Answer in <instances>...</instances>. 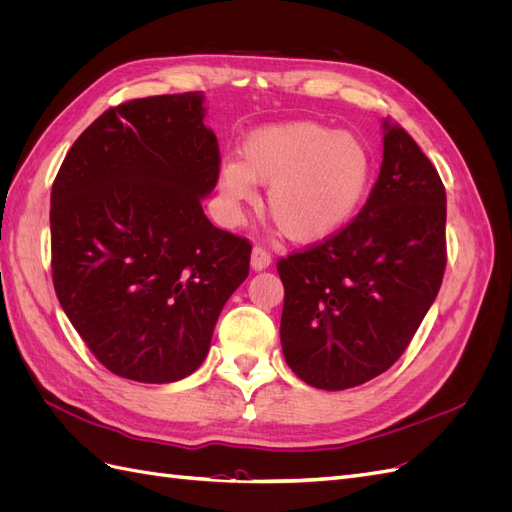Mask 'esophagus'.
Here are the masks:
<instances>
[{"instance_id": "34e87169", "label": "esophagus", "mask_w": 512, "mask_h": 512, "mask_svg": "<svg viewBox=\"0 0 512 512\" xmlns=\"http://www.w3.org/2000/svg\"><path fill=\"white\" fill-rule=\"evenodd\" d=\"M269 265H271V252L267 250V247L254 245V250H252V267L256 271H262V269H267Z\"/></svg>"}]
</instances>
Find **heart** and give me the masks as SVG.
<instances>
[{
    "mask_svg": "<svg viewBox=\"0 0 512 512\" xmlns=\"http://www.w3.org/2000/svg\"><path fill=\"white\" fill-rule=\"evenodd\" d=\"M374 158L361 136L314 121L260 128L226 162L220 190L230 207L254 198L252 181L269 183L265 209L284 235L299 243L331 237L359 211Z\"/></svg>",
    "mask_w": 512,
    "mask_h": 512,
    "instance_id": "b5f03b06",
    "label": "heart"
}]
</instances>
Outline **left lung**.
Instances as JSON below:
<instances>
[{"mask_svg": "<svg viewBox=\"0 0 512 512\" xmlns=\"http://www.w3.org/2000/svg\"><path fill=\"white\" fill-rule=\"evenodd\" d=\"M444 269V183L414 138L386 117L380 175L359 215L277 260L286 363L324 391L380 376L410 346Z\"/></svg>", "mask_w": 512, "mask_h": 512, "instance_id": "8db88e82", "label": "left lung"}]
</instances>
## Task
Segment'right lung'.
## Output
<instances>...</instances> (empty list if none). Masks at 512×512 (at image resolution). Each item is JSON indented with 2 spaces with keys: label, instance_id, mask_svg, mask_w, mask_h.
I'll use <instances>...</instances> for the list:
<instances>
[{
  "label": "right lung",
  "instance_id": "right-lung-1",
  "mask_svg": "<svg viewBox=\"0 0 512 512\" xmlns=\"http://www.w3.org/2000/svg\"><path fill=\"white\" fill-rule=\"evenodd\" d=\"M198 91L121 102L76 138L51 190L55 294L119 378L175 382L205 361L252 243L215 228L200 198L220 145Z\"/></svg>",
  "mask_w": 512,
  "mask_h": 512
}]
</instances>
